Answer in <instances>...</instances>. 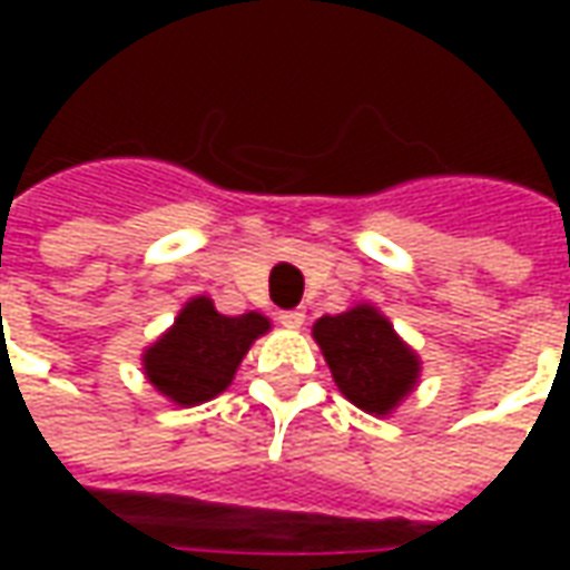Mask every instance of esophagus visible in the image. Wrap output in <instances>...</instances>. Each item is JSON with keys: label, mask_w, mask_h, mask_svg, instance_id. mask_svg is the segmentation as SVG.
<instances>
[{"label": "esophagus", "mask_w": 570, "mask_h": 570, "mask_svg": "<svg viewBox=\"0 0 570 570\" xmlns=\"http://www.w3.org/2000/svg\"><path fill=\"white\" fill-rule=\"evenodd\" d=\"M277 321L284 323L286 330H298V326L305 323V314H302V311H281Z\"/></svg>", "instance_id": "34e87169"}]
</instances>
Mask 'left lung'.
Instances as JSON below:
<instances>
[{
    "instance_id": "left-lung-1",
    "label": "left lung",
    "mask_w": 570,
    "mask_h": 570,
    "mask_svg": "<svg viewBox=\"0 0 570 570\" xmlns=\"http://www.w3.org/2000/svg\"><path fill=\"white\" fill-rule=\"evenodd\" d=\"M314 338L338 391L354 406L387 415L419 379V357L396 338L394 326L370 305L314 323Z\"/></svg>"
}]
</instances>
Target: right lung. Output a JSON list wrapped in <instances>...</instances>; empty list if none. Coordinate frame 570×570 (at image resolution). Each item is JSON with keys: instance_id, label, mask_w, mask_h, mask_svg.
Returning a JSON list of instances; mask_svg holds the SVG:
<instances>
[{"instance_id": "1", "label": "right lung", "mask_w": 570, "mask_h": 570, "mask_svg": "<svg viewBox=\"0 0 570 570\" xmlns=\"http://www.w3.org/2000/svg\"><path fill=\"white\" fill-rule=\"evenodd\" d=\"M262 333H268V321L256 311L225 317L210 298H191L174 330L146 351L142 366L164 396L179 406H198L232 384L253 338Z\"/></svg>"}]
</instances>
